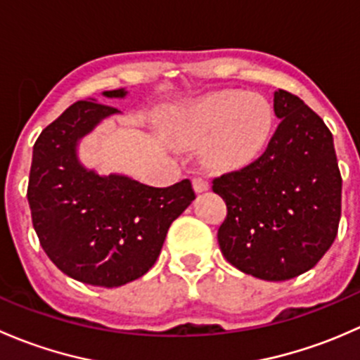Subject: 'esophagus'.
I'll return each mask as SVG.
<instances>
[{"mask_svg": "<svg viewBox=\"0 0 360 360\" xmlns=\"http://www.w3.org/2000/svg\"><path fill=\"white\" fill-rule=\"evenodd\" d=\"M193 188L197 193H202V191L209 190V181L205 177H193Z\"/></svg>", "mask_w": 360, "mask_h": 360, "instance_id": "34e87169", "label": "esophagus"}]
</instances>
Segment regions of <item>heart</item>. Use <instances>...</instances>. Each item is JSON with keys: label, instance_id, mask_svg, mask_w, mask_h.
Here are the masks:
<instances>
[{"label": "heart", "instance_id": "1", "mask_svg": "<svg viewBox=\"0 0 360 360\" xmlns=\"http://www.w3.org/2000/svg\"><path fill=\"white\" fill-rule=\"evenodd\" d=\"M274 123V110L256 94L221 92L205 97L172 118L174 139L205 146V162L214 169H238L263 150Z\"/></svg>", "mask_w": 360, "mask_h": 360}]
</instances>
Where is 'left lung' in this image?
Here are the masks:
<instances>
[{"instance_id": "left-lung-1", "label": "left lung", "mask_w": 360, "mask_h": 360, "mask_svg": "<svg viewBox=\"0 0 360 360\" xmlns=\"http://www.w3.org/2000/svg\"><path fill=\"white\" fill-rule=\"evenodd\" d=\"M281 118L266 150L212 181L226 202L217 230L223 256L263 281H289L321 261L338 235L341 174L331 130L288 90L274 96Z\"/></svg>"}]
</instances>
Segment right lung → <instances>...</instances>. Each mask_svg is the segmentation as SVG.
<instances>
[{"instance_id": "add662e5", "label": "right lung", "mask_w": 360, "mask_h": 360, "mask_svg": "<svg viewBox=\"0 0 360 360\" xmlns=\"http://www.w3.org/2000/svg\"><path fill=\"white\" fill-rule=\"evenodd\" d=\"M112 112L118 110L96 101L69 106L36 139L27 184L32 226L46 256L75 281L103 288L143 277L172 221L195 200L190 179L155 188L116 174L101 177L78 162L76 143Z\"/></svg>"}]
</instances>
